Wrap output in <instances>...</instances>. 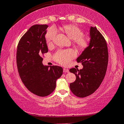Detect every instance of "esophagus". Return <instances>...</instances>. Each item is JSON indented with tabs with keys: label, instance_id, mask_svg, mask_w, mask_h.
Here are the masks:
<instances>
[{
	"label": "esophagus",
	"instance_id": "obj_1",
	"mask_svg": "<svg viewBox=\"0 0 124 124\" xmlns=\"http://www.w3.org/2000/svg\"><path fill=\"white\" fill-rule=\"evenodd\" d=\"M63 72H64V73L69 72V70L67 69H65V68H64L63 70Z\"/></svg>",
	"mask_w": 124,
	"mask_h": 124
}]
</instances>
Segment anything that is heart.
<instances>
[{"instance_id":"heart-1","label":"heart","mask_w":124,"mask_h":124,"mask_svg":"<svg viewBox=\"0 0 124 124\" xmlns=\"http://www.w3.org/2000/svg\"><path fill=\"white\" fill-rule=\"evenodd\" d=\"M63 30L67 35L73 40V42L79 49H83L87 47L88 41L84 35V33L79 27L73 25H65L62 27ZM57 29L55 27H51L48 30L45 35V39L48 44L53 43L56 37ZM76 53L72 49H66L58 50L54 55L55 61L63 65H67L71 60L75 58Z\"/></svg>"}]
</instances>
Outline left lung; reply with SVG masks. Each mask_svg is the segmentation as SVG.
Segmentation results:
<instances>
[{
  "instance_id": "1",
  "label": "left lung",
  "mask_w": 124,
  "mask_h": 124,
  "mask_svg": "<svg viewBox=\"0 0 124 124\" xmlns=\"http://www.w3.org/2000/svg\"><path fill=\"white\" fill-rule=\"evenodd\" d=\"M90 42L76 59L83 68L79 70H70L76 76V80L70 84L71 91L76 96L84 98L91 95L96 90L105 76L108 61L106 41L95 27H90Z\"/></svg>"
}]
</instances>
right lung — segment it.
Listing matches in <instances>:
<instances>
[{"mask_svg": "<svg viewBox=\"0 0 124 124\" xmlns=\"http://www.w3.org/2000/svg\"><path fill=\"white\" fill-rule=\"evenodd\" d=\"M47 25L32 26L21 38L17 50V66L22 83L31 93L40 97L54 90L63 69L58 66H44L42 55L48 52L45 35Z\"/></svg>", "mask_w": 124, "mask_h": 124, "instance_id": "right-lung-1", "label": "right lung"}]
</instances>
